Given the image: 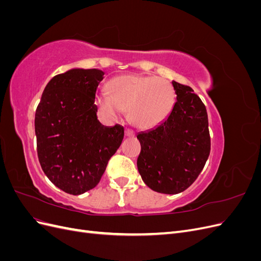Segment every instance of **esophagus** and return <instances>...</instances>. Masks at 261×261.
I'll return each mask as SVG.
<instances>
[{
	"mask_svg": "<svg viewBox=\"0 0 261 261\" xmlns=\"http://www.w3.org/2000/svg\"><path fill=\"white\" fill-rule=\"evenodd\" d=\"M125 136L126 137H134V136H135V132L129 129V128H126L125 129Z\"/></svg>",
	"mask_w": 261,
	"mask_h": 261,
	"instance_id": "34e87169",
	"label": "esophagus"
}]
</instances>
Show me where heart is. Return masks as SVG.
Returning a JSON list of instances; mask_svg holds the SVG:
<instances>
[{
  "label": "heart",
  "instance_id": "b5f03b06",
  "mask_svg": "<svg viewBox=\"0 0 261 261\" xmlns=\"http://www.w3.org/2000/svg\"><path fill=\"white\" fill-rule=\"evenodd\" d=\"M175 91L162 78L136 74L122 75L108 83V91L94 98L98 111L105 116H118L128 109L129 120L140 128L161 123L174 105Z\"/></svg>",
  "mask_w": 261,
  "mask_h": 261
}]
</instances>
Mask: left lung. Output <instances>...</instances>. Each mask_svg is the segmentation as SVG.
<instances>
[{
  "instance_id": "1",
  "label": "left lung",
  "mask_w": 261,
  "mask_h": 261,
  "mask_svg": "<svg viewBox=\"0 0 261 261\" xmlns=\"http://www.w3.org/2000/svg\"><path fill=\"white\" fill-rule=\"evenodd\" d=\"M176 102L156 127L137 135L141 150L138 172L145 184L162 194H178L191 186L210 153L207 110L189 86L172 82Z\"/></svg>"
}]
</instances>
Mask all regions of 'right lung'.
<instances>
[{
  "mask_svg": "<svg viewBox=\"0 0 261 261\" xmlns=\"http://www.w3.org/2000/svg\"><path fill=\"white\" fill-rule=\"evenodd\" d=\"M105 73L74 68L45 86L35 117L37 152L44 174L70 195L96 187L121 146L124 127L102 125L94 105Z\"/></svg>",
  "mask_w": 261,
  "mask_h": 261,
  "instance_id": "1",
  "label": "right lung"
}]
</instances>
